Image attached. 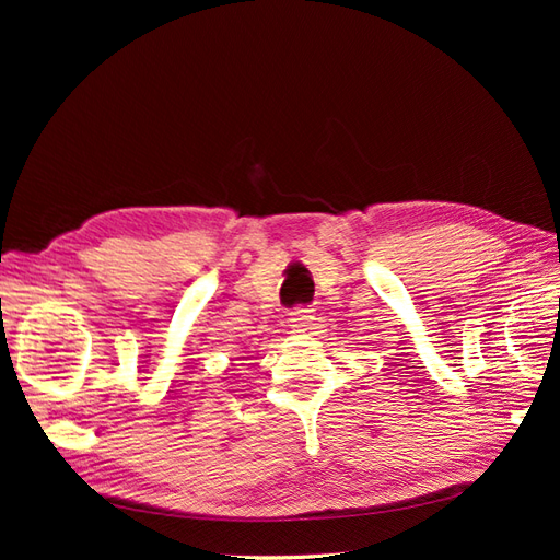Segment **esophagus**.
Wrapping results in <instances>:
<instances>
[{"mask_svg": "<svg viewBox=\"0 0 560 560\" xmlns=\"http://www.w3.org/2000/svg\"><path fill=\"white\" fill-rule=\"evenodd\" d=\"M313 319H315V315H313V308H308V306H296L294 311H290V322L296 331L311 329Z\"/></svg>", "mask_w": 560, "mask_h": 560, "instance_id": "esophagus-1", "label": "esophagus"}]
</instances>
